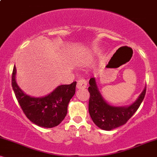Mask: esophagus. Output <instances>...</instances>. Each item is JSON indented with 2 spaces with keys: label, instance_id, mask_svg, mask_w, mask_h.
Instances as JSON below:
<instances>
[{
  "label": "esophagus",
  "instance_id": "esophagus-1",
  "mask_svg": "<svg viewBox=\"0 0 157 157\" xmlns=\"http://www.w3.org/2000/svg\"><path fill=\"white\" fill-rule=\"evenodd\" d=\"M76 87L78 89H86L87 87V81L83 78H81L79 79L77 82V85Z\"/></svg>",
  "mask_w": 157,
  "mask_h": 157
}]
</instances>
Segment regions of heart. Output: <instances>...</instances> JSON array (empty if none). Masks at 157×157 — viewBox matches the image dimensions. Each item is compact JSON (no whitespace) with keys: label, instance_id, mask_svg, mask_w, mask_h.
I'll use <instances>...</instances> for the list:
<instances>
[{"label":"heart","instance_id":"1","mask_svg":"<svg viewBox=\"0 0 157 157\" xmlns=\"http://www.w3.org/2000/svg\"><path fill=\"white\" fill-rule=\"evenodd\" d=\"M90 56H90L89 54L81 56V57H79L78 59V63H84L85 62L89 59Z\"/></svg>","mask_w":157,"mask_h":157}]
</instances>
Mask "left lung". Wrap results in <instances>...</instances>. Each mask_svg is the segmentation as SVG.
I'll return each instance as SVG.
<instances>
[{
    "label": "left lung",
    "mask_w": 157,
    "mask_h": 157,
    "mask_svg": "<svg viewBox=\"0 0 157 157\" xmlns=\"http://www.w3.org/2000/svg\"><path fill=\"white\" fill-rule=\"evenodd\" d=\"M90 94L89 111L94 123L103 130L110 131L125 124L134 114L144 98L146 89L138 98L128 106H113L108 104L102 97L96 85L95 78L89 80Z\"/></svg>",
    "instance_id": "8db88e82"
}]
</instances>
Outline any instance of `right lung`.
<instances>
[{
  "mask_svg": "<svg viewBox=\"0 0 157 157\" xmlns=\"http://www.w3.org/2000/svg\"><path fill=\"white\" fill-rule=\"evenodd\" d=\"M16 68L12 74V87L23 113L31 122L38 126L53 128L59 125L67 113L68 105L76 91V81L68 85L59 86L44 97L27 95L16 81Z\"/></svg>",
  "mask_w": 157,
  "mask_h": 157,
  "instance_id": "obj_1",
  "label": "right lung"
}]
</instances>
